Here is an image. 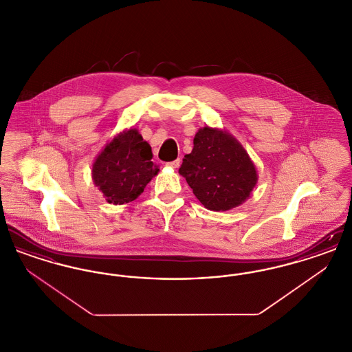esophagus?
<instances>
[{"label":"esophagus","mask_w":352,"mask_h":352,"mask_svg":"<svg viewBox=\"0 0 352 352\" xmlns=\"http://www.w3.org/2000/svg\"><path fill=\"white\" fill-rule=\"evenodd\" d=\"M166 165L173 168H179V165H181V160H179V158H178V160H174V161H171V162H168Z\"/></svg>","instance_id":"obj_1"}]
</instances>
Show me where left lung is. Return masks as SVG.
<instances>
[{
	"mask_svg": "<svg viewBox=\"0 0 352 352\" xmlns=\"http://www.w3.org/2000/svg\"><path fill=\"white\" fill-rule=\"evenodd\" d=\"M179 174L211 211L240 206L257 184L256 166L243 145L228 132L210 126L195 134L194 148L184 155Z\"/></svg>",
	"mask_w": 352,
	"mask_h": 352,
	"instance_id": "obj_1",
	"label": "left lung"
}]
</instances>
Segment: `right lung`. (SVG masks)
Returning <instances> with one entry per match:
<instances>
[{
    "label": "right lung",
    "instance_id": "1",
    "mask_svg": "<svg viewBox=\"0 0 352 352\" xmlns=\"http://www.w3.org/2000/svg\"><path fill=\"white\" fill-rule=\"evenodd\" d=\"M151 145L137 129L118 133L105 145L92 165V179L112 204L137 199L160 171L151 162Z\"/></svg>",
    "mask_w": 352,
    "mask_h": 352
}]
</instances>
